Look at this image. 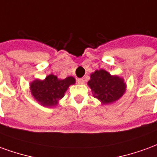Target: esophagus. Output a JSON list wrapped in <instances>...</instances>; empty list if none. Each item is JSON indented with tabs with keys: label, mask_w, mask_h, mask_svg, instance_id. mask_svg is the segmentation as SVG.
<instances>
[{
	"label": "esophagus",
	"mask_w": 157,
	"mask_h": 157,
	"mask_svg": "<svg viewBox=\"0 0 157 157\" xmlns=\"http://www.w3.org/2000/svg\"><path fill=\"white\" fill-rule=\"evenodd\" d=\"M77 82H78V84H84V79H78V80H77Z\"/></svg>",
	"instance_id": "34e87169"
}]
</instances>
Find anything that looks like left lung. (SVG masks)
I'll use <instances>...</instances> for the list:
<instances>
[{
    "label": "left lung",
    "mask_w": 157,
    "mask_h": 157,
    "mask_svg": "<svg viewBox=\"0 0 157 157\" xmlns=\"http://www.w3.org/2000/svg\"><path fill=\"white\" fill-rule=\"evenodd\" d=\"M87 85L93 97L102 105H109L117 102L124 94L127 84L124 79L117 75H111L103 69L97 70L90 75Z\"/></svg>",
    "instance_id": "1"
}]
</instances>
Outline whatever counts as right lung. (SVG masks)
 Instances as JSON below:
<instances>
[{"instance_id": "1", "label": "right lung", "mask_w": 157, "mask_h": 157, "mask_svg": "<svg viewBox=\"0 0 157 157\" xmlns=\"http://www.w3.org/2000/svg\"><path fill=\"white\" fill-rule=\"evenodd\" d=\"M75 83V79L73 76L59 79L57 75L50 74L44 80H33L29 84V89L36 102L44 107L52 108L58 105L69 86Z\"/></svg>"}]
</instances>
